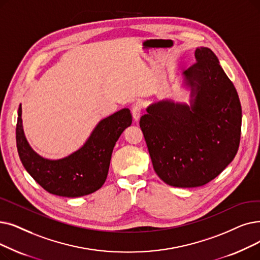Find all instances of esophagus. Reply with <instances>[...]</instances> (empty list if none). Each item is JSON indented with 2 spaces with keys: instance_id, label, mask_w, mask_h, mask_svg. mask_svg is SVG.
I'll list each match as a JSON object with an SVG mask.
<instances>
[{
  "instance_id": "1",
  "label": "esophagus",
  "mask_w": 260,
  "mask_h": 260,
  "mask_svg": "<svg viewBox=\"0 0 260 260\" xmlns=\"http://www.w3.org/2000/svg\"><path fill=\"white\" fill-rule=\"evenodd\" d=\"M132 115L135 121H138L141 116V105L139 103H136L132 108Z\"/></svg>"
}]
</instances>
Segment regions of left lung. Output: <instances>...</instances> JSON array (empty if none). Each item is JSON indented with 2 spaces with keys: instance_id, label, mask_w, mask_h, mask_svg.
Masks as SVG:
<instances>
[{
  "instance_id": "obj_1",
  "label": "left lung",
  "mask_w": 260,
  "mask_h": 260,
  "mask_svg": "<svg viewBox=\"0 0 260 260\" xmlns=\"http://www.w3.org/2000/svg\"><path fill=\"white\" fill-rule=\"evenodd\" d=\"M183 72L190 104L162 100L146 108L140 127L156 174L168 185L200 187L235 158L242 111L238 93L214 53L201 47Z\"/></svg>"
}]
</instances>
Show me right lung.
Here are the masks:
<instances>
[{
    "mask_svg": "<svg viewBox=\"0 0 260 260\" xmlns=\"http://www.w3.org/2000/svg\"><path fill=\"white\" fill-rule=\"evenodd\" d=\"M131 124V110L123 108L101 120L77 151L53 160L30 148L23 131L20 104L16 128L19 157L29 175L48 192L66 198L87 196L105 183L114 146Z\"/></svg>",
    "mask_w": 260,
    "mask_h": 260,
    "instance_id": "add662e5",
    "label": "right lung"
}]
</instances>
